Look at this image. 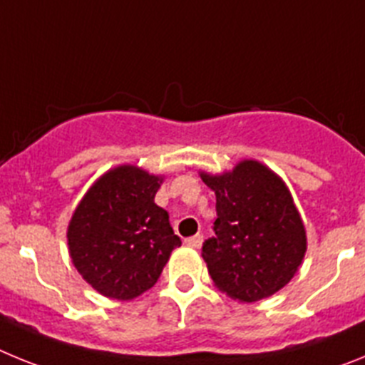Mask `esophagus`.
I'll use <instances>...</instances> for the list:
<instances>
[{
	"label": "esophagus",
	"mask_w": 365,
	"mask_h": 365,
	"mask_svg": "<svg viewBox=\"0 0 365 365\" xmlns=\"http://www.w3.org/2000/svg\"><path fill=\"white\" fill-rule=\"evenodd\" d=\"M185 245H186V247H192V248H201L202 235L201 234H195V235H192V237H186Z\"/></svg>",
	"instance_id": "esophagus-1"
}]
</instances>
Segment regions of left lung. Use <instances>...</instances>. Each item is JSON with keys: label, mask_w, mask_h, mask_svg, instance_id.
Listing matches in <instances>:
<instances>
[{"label": "left lung", "mask_w": 365, "mask_h": 365, "mask_svg": "<svg viewBox=\"0 0 365 365\" xmlns=\"http://www.w3.org/2000/svg\"><path fill=\"white\" fill-rule=\"evenodd\" d=\"M199 175L215 193V235L202 245L214 285L241 303L282 291L307 252L305 225L285 180L256 159Z\"/></svg>", "instance_id": "obj_1"}]
</instances>
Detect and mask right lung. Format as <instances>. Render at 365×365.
I'll list each match as a JSON object with an SVG mask.
<instances>
[{"label": "right lung", "mask_w": 365, "mask_h": 365, "mask_svg": "<svg viewBox=\"0 0 365 365\" xmlns=\"http://www.w3.org/2000/svg\"><path fill=\"white\" fill-rule=\"evenodd\" d=\"M164 175L118 164L89 186L67 225L73 265L98 294L120 302L157 283L173 248L168 212L155 205Z\"/></svg>", "instance_id": "1"}]
</instances>
